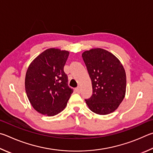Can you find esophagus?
Instances as JSON below:
<instances>
[{
	"label": "esophagus",
	"instance_id": "1",
	"mask_svg": "<svg viewBox=\"0 0 153 153\" xmlns=\"http://www.w3.org/2000/svg\"><path fill=\"white\" fill-rule=\"evenodd\" d=\"M75 91H76V93H79L80 92H81V87H77L76 89H75Z\"/></svg>",
	"mask_w": 153,
	"mask_h": 153
}]
</instances>
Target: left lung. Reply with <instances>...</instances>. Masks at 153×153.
I'll return each mask as SVG.
<instances>
[{
  "mask_svg": "<svg viewBox=\"0 0 153 153\" xmlns=\"http://www.w3.org/2000/svg\"><path fill=\"white\" fill-rule=\"evenodd\" d=\"M82 57L91 80L93 94L85 100L89 108L100 115L114 112L124 100L126 75L113 53L101 48L85 51Z\"/></svg>",
  "mask_w": 153,
  "mask_h": 153,
  "instance_id": "obj_1",
  "label": "left lung"
}]
</instances>
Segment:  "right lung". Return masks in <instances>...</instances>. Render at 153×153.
I'll return each instance as SVG.
<instances>
[{
  "label": "right lung",
  "instance_id": "obj_1",
  "mask_svg": "<svg viewBox=\"0 0 153 153\" xmlns=\"http://www.w3.org/2000/svg\"><path fill=\"white\" fill-rule=\"evenodd\" d=\"M68 55V51L50 48L37 56L28 67L25 91L31 105L40 114L53 116L66 108L73 92L64 71Z\"/></svg>",
  "mask_w": 153,
  "mask_h": 153
}]
</instances>
